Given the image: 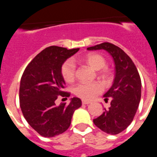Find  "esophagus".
<instances>
[{
  "mask_svg": "<svg viewBox=\"0 0 157 157\" xmlns=\"http://www.w3.org/2000/svg\"><path fill=\"white\" fill-rule=\"evenodd\" d=\"M82 105H89V104H90L91 102H90V101L82 100Z\"/></svg>",
  "mask_w": 157,
  "mask_h": 157,
  "instance_id": "esophagus-1",
  "label": "esophagus"
}]
</instances>
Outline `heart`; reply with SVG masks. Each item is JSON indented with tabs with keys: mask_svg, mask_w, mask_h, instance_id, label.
I'll return each mask as SVG.
<instances>
[{
	"mask_svg": "<svg viewBox=\"0 0 157 157\" xmlns=\"http://www.w3.org/2000/svg\"><path fill=\"white\" fill-rule=\"evenodd\" d=\"M76 60L79 63H85L98 71V76L103 82L108 84L112 78V72L106 66V59L102 55L97 52H88L84 56L76 58ZM60 73L63 80L66 82L71 83L75 78L76 67L74 62L67 59L63 63L60 67ZM103 91V86L100 82H94L90 83H79L75 86L73 90L74 94L78 98L85 101H91Z\"/></svg>",
	"mask_w": 157,
	"mask_h": 157,
	"instance_id": "obj_1",
	"label": "heart"
}]
</instances>
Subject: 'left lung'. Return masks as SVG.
Wrapping results in <instances>:
<instances>
[{"instance_id":"1","label":"left lung","mask_w":157,"mask_h":157,"mask_svg":"<svg viewBox=\"0 0 157 157\" xmlns=\"http://www.w3.org/2000/svg\"><path fill=\"white\" fill-rule=\"evenodd\" d=\"M88 50L105 49L111 54L116 64L114 82L104 95L105 101L111 100V107L94 120L102 131L117 134L127 128L138 110L141 100V81L138 69L130 56L120 47L103 42L89 47Z\"/></svg>"}]
</instances>
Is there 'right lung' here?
Masks as SVG:
<instances>
[{"label": "right lung", "instance_id": "right-lung-1", "mask_svg": "<svg viewBox=\"0 0 157 157\" xmlns=\"http://www.w3.org/2000/svg\"><path fill=\"white\" fill-rule=\"evenodd\" d=\"M78 50L49 46L37 54L23 71L19 105L27 123L40 135L51 138L66 131L75 110L81 107L82 101L78 98H71L68 105L57 106L55 103L59 96L70 97V93L63 91L65 82L60 67Z\"/></svg>", "mask_w": 157, "mask_h": 157}]
</instances>
